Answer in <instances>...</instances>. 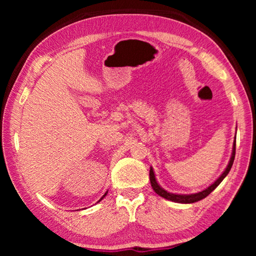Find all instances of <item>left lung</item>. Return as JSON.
Masks as SVG:
<instances>
[{"label":"left lung","mask_w":256,"mask_h":256,"mask_svg":"<svg viewBox=\"0 0 256 256\" xmlns=\"http://www.w3.org/2000/svg\"><path fill=\"white\" fill-rule=\"evenodd\" d=\"M235 151H236V138H235V141H234V144H232V157L230 160H229V162L227 164L226 170H224V172L222 175H220L218 178H216L214 183H212L210 186H208L206 188H204L201 192H198V193H193V194H176V193H170V192H167L166 190H164L162 186L158 184L157 180H156V176H154V172L152 170V167H150V172H149V176H150V183L151 186H152V188L156 193L158 194L164 198H166V200H170L172 202H176V203H194V202H198L202 200V198H206L209 194L214 190L216 186H218L220 183H222V180L224 178L228 175V172H230V168L234 164V159H235Z\"/></svg>","instance_id":"8db88e82"}]
</instances>
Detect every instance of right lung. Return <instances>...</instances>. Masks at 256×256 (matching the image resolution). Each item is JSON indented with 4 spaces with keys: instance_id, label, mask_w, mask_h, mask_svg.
<instances>
[{
    "instance_id": "add662e5",
    "label": "right lung",
    "mask_w": 256,
    "mask_h": 256,
    "mask_svg": "<svg viewBox=\"0 0 256 256\" xmlns=\"http://www.w3.org/2000/svg\"><path fill=\"white\" fill-rule=\"evenodd\" d=\"M106 194H107V192H106V193H105V194H104V196H102V198H100V200H99V201H98V202H100V201H102V198H105V196H106Z\"/></svg>"
}]
</instances>
